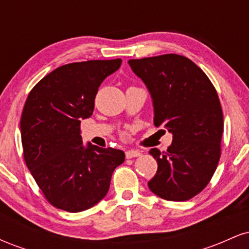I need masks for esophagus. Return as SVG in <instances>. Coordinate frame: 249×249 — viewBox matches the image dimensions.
<instances>
[{"label":"esophagus","mask_w":249,"mask_h":249,"mask_svg":"<svg viewBox=\"0 0 249 249\" xmlns=\"http://www.w3.org/2000/svg\"><path fill=\"white\" fill-rule=\"evenodd\" d=\"M125 154H126V158H136V157H139L141 156V151L138 150H127L126 152H125Z\"/></svg>","instance_id":"obj_1"}]
</instances>
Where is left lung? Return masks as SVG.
Segmentation results:
<instances>
[{"instance_id": "1", "label": "left lung", "mask_w": 249, "mask_h": 249, "mask_svg": "<svg viewBox=\"0 0 249 249\" xmlns=\"http://www.w3.org/2000/svg\"><path fill=\"white\" fill-rule=\"evenodd\" d=\"M128 65L150 92L154 125L173 134L166 152L150 150L158 170L148 188L170 201L193 198L207 186L220 159L224 117L218 93L187 57L167 53L130 59Z\"/></svg>"}]
</instances>
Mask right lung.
<instances>
[{
	"label": "right lung",
	"instance_id": "1",
	"mask_svg": "<svg viewBox=\"0 0 249 249\" xmlns=\"http://www.w3.org/2000/svg\"><path fill=\"white\" fill-rule=\"evenodd\" d=\"M122 59L62 65L34 87L21 117L24 160L51 205L82 212L107 194L111 177L125 160L121 150L83 145L81 122L90 118L102 82Z\"/></svg>",
	"mask_w": 249,
	"mask_h": 249
}]
</instances>
